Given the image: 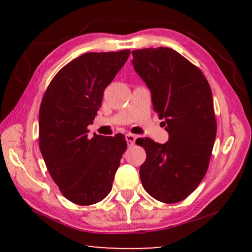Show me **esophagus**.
Instances as JSON below:
<instances>
[{"instance_id":"esophagus-1","label":"esophagus","mask_w":252,"mask_h":252,"mask_svg":"<svg viewBox=\"0 0 252 252\" xmlns=\"http://www.w3.org/2000/svg\"><path fill=\"white\" fill-rule=\"evenodd\" d=\"M135 139H136V136H135L134 134H132V133H127V134L126 135V140L127 146H129V147H132V146H133L134 142H135Z\"/></svg>"}]
</instances>
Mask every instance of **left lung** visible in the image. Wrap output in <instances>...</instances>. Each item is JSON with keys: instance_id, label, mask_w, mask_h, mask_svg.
Masks as SVG:
<instances>
[{"instance_id": "1", "label": "left lung", "mask_w": 252, "mask_h": 252, "mask_svg": "<svg viewBox=\"0 0 252 252\" xmlns=\"http://www.w3.org/2000/svg\"><path fill=\"white\" fill-rule=\"evenodd\" d=\"M132 55L169 133L164 144L136 139L147 153L140 179L158 201L180 202L197 189L209 167L217 134L210 85L198 66L172 49H140Z\"/></svg>"}]
</instances>
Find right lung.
Segmentation results:
<instances>
[{"label":"right lung","instance_id":"add662e5","mask_svg":"<svg viewBox=\"0 0 252 252\" xmlns=\"http://www.w3.org/2000/svg\"><path fill=\"white\" fill-rule=\"evenodd\" d=\"M130 55L89 52L63 66L41 102L39 146L46 168L61 193L79 206L100 202L112 189L126 150L125 135L88 136L103 91Z\"/></svg>","mask_w":252,"mask_h":252}]
</instances>
